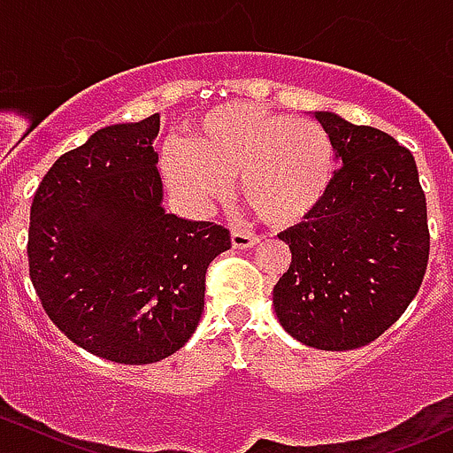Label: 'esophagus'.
I'll use <instances>...</instances> for the list:
<instances>
[{"label": "esophagus", "instance_id": "esophagus-1", "mask_svg": "<svg viewBox=\"0 0 453 453\" xmlns=\"http://www.w3.org/2000/svg\"><path fill=\"white\" fill-rule=\"evenodd\" d=\"M258 243V236L252 234V232L245 230H232V248L236 250H250Z\"/></svg>", "mask_w": 453, "mask_h": 453}]
</instances>
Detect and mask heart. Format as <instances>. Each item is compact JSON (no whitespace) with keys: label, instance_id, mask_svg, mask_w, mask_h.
<instances>
[{"label":"heart","instance_id":"heart-1","mask_svg":"<svg viewBox=\"0 0 453 453\" xmlns=\"http://www.w3.org/2000/svg\"><path fill=\"white\" fill-rule=\"evenodd\" d=\"M162 171L188 208H208L223 197L227 180H236L256 217L287 226L307 217L326 195L333 144L311 120L230 103L205 113L181 144L168 146Z\"/></svg>","mask_w":453,"mask_h":453}]
</instances>
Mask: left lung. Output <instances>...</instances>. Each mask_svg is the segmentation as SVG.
I'll use <instances>...</instances> for the list:
<instances>
[{
	"mask_svg": "<svg viewBox=\"0 0 453 453\" xmlns=\"http://www.w3.org/2000/svg\"><path fill=\"white\" fill-rule=\"evenodd\" d=\"M311 116L340 168L304 221L278 234L291 265L273 287V311L304 346L353 350L388 331L417 296L427 205L412 153L392 135L333 111Z\"/></svg>",
	"mask_w": 453,
	"mask_h": 453,
	"instance_id": "8db88e82",
	"label": "left lung"
}]
</instances>
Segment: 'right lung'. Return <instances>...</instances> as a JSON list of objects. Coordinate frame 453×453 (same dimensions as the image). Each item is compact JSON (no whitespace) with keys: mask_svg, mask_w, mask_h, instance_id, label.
<instances>
[{"mask_svg":"<svg viewBox=\"0 0 453 453\" xmlns=\"http://www.w3.org/2000/svg\"><path fill=\"white\" fill-rule=\"evenodd\" d=\"M159 113L104 127L67 150L30 208V280L48 318L87 353L153 364L203 313L205 272L230 232L166 212L153 142Z\"/></svg>","mask_w":453,"mask_h":453,"instance_id":"right-lung-1","label":"right lung"}]
</instances>
